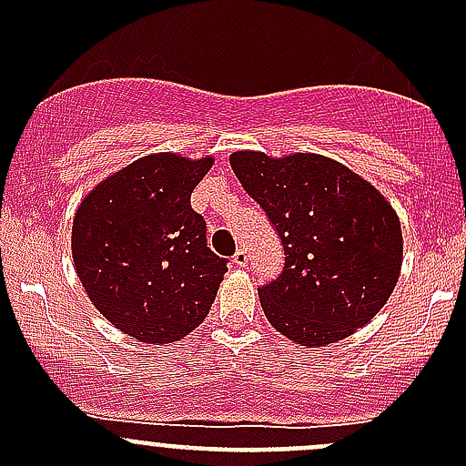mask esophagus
<instances>
[{"label": "esophagus", "mask_w": 466, "mask_h": 466, "mask_svg": "<svg viewBox=\"0 0 466 466\" xmlns=\"http://www.w3.org/2000/svg\"><path fill=\"white\" fill-rule=\"evenodd\" d=\"M232 261H234V266H246V263H248V250H246V248H238V250L234 252Z\"/></svg>", "instance_id": "34e87169"}]
</instances>
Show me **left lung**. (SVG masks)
<instances>
[{
	"mask_svg": "<svg viewBox=\"0 0 466 466\" xmlns=\"http://www.w3.org/2000/svg\"><path fill=\"white\" fill-rule=\"evenodd\" d=\"M229 164L286 255L277 279L259 289L268 322L298 345L324 347L372 320L401 270V225L392 205L322 155L272 159L238 150Z\"/></svg>",
	"mask_w": 466,
	"mask_h": 466,
	"instance_id": "8db88e82",
	"label": "left lung"
}]
</instances>
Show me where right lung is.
Listing matches in <instances>:
<instances>
[{
	"instance_id": "obj_1",
	"label": "right lung",
	"mask_w": 466,
	"mask_h": 466,
	"mask_svg": "<svg viewBox=\"0 0 466 466\" xmlns=\"http://www.w3.org/2000/svg\"><path fill=\"white\" fill-rule=\"evenodd\" d=\"M211 168L146 155L103 180L74 216L72 252L94 307L139 342H173L209 313L228 259L207 248L191 191Z\"/></svg>"
}]
</instances>
